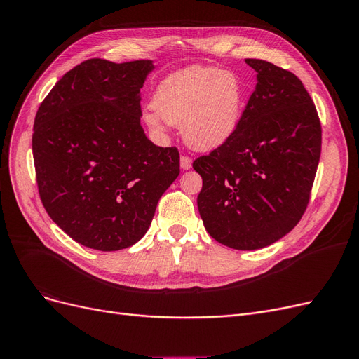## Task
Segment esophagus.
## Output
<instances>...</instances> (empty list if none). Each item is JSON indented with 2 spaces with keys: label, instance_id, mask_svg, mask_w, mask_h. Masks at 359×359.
Returning <instances> with one entry per match:
<instances>
[{
  "label": "esophagus",
  "instance_id": "esophagus-1",
  "mask_svg": "<svg viewBox=\"0 0 359 359\" xmlns=\"http://www.w3.org/2000/svg\"><path fill=\"white\" fill-rule=\"evenodd\" d=\"M180 165H181V169H182V170L190 169V168H191V158H190L189 156H181Z\"/></svg>",
  "mask_w": 359,
  "mask_h": 359
}]
</instances>
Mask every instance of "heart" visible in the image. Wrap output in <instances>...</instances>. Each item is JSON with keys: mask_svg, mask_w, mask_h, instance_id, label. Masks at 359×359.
Segmentation results:
<instances>
[{"mask_svg": "<svg viewBox=\"0 0 359 359\" xmlns=\"http://www.w3.org/2000/svg\"><path fill=\"white\" fill-rule=\"evenodd\" d=\"M145 123L161 130V119L180 124L184 142L191 149L212 151L224 145L241 124L247 88L235 72L191 66L170 73L154 91Z\"/></svg>", "mask_w": 359, "mask_h": 359, "instance_id": "1", "label": "heart"}]
</instances>
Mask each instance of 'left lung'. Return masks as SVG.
Segmentation results:
<instances>
[{"mask_svg":"<svg viewBox=\"0 0 359 359\" xmlns=\"http://www.w3.org/2000/svg\"><path fill=\"white\" fill-rule=\"evenodd\" d=\"M257 72L235 135L193 161L198 208L215 241L256 250L278 241L306 211L320 158L322 128L310 94L289 70L247 58Z\"/></svg>","mask_w":359,"mask_h":359,"instance_id":"1","label":"left lung"}]
</instances>
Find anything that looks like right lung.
I'll return each instance as SVG.
<instances>
[{"label": "right lung", "instance_id": "obj_1", "mask_svg": "<svg viewBox=\"0 0 359 359\" xmlns=\"http://www.w3.org/2000/svg\"><path fill=\"white\" fill-rule=\"evenodd\" d=\"M153 61L91 58L41 102L32 133L36 178L50 219L76 243L115 252L137 243L180 175L175 147L140 126V90Z\"/></svg>", "mask_w": 359, "mask_h": 359}]
</instances>
